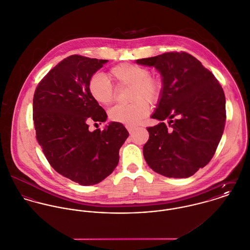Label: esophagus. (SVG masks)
I'll return each mask as SVG.
<instances>
[{
	"label": "esophagus",
	"instance_id": "34e87169",
	"mask_svg": "<svg viewBox=\"0 0 250 250\" xmlns=\"http://www.w3.org/2000/svg\"><path fill=\"white\" fill-rule=\"evenodd\" d=\"M126 129L128 130V132H129L130 134H132V133L134 132V130L136 129V127H135V126H131V125H127V126H126Z\"/></svg>",
	"mask_w": 250,
	"mask_h": 250
}]
</instances>
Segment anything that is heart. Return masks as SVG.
<instances>
[{
  "label": "heart",
  "mask_w": 250,
  "mask_h": 250,
  "mask_svg": "<svg viewBox=\"0 0 250 250\" xmlns=\"http://www.w3.org/2000/svg\"><path fill=\"white\" fill-rule=\"evenodd\" d=\"M110 75L118 85L132 86L130 96L131 100L135 101L112 107L109 111L110 120L126 125H138L149 113V106L145 101L155 104L159 101L163 90L162 80L150 76L147 68L132 63H122L113 67ZM88 91L93 100L101 105H109L115 98L111 83L103 73H96L90 78Z\"/></svg>",
  "instance_id": "1"
}]
</instances>
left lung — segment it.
<instances>
[{"mask_svg": "<svg viewBox=\"0 0 250 250\" xmlns=\"http://www.w3.org/2000/svg\"><path fill=\"white\" fill-rule=\"evenodd\" d=\"M136 63L154 67L163 83L151 115L161 123L146 128L149 138L143 147L145 160L167 177L192 176L210 162L222 139L226 120L222 86L199 60L185 52L137 59Z\"/></svg>", "mask_w": 250, "mask_h": 250, "instance_id": "1", "label": "left lung"}]
</instances>
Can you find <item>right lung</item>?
Segmentation results:
<instances>
[{
	"mask_svg": "<svg viewBox=\"0 0 250 250\" xmlns=\"http://www.w3.org/2000/svg\"><path fill=\"white\" fill-rule=\"evenodd\" d=\"M107 61L68 56L44 77L33 96L36 139L47 160L58 173L83 186L111 174L129 135L117 122L104 130H89V122L101 124L107 119L88 91L90 78Z\"/></svg>",
	"mask_w": 250,
	"mask_h": 250,
	"instance_id": "1",
	"label": "right lung"
}]
</instances>
